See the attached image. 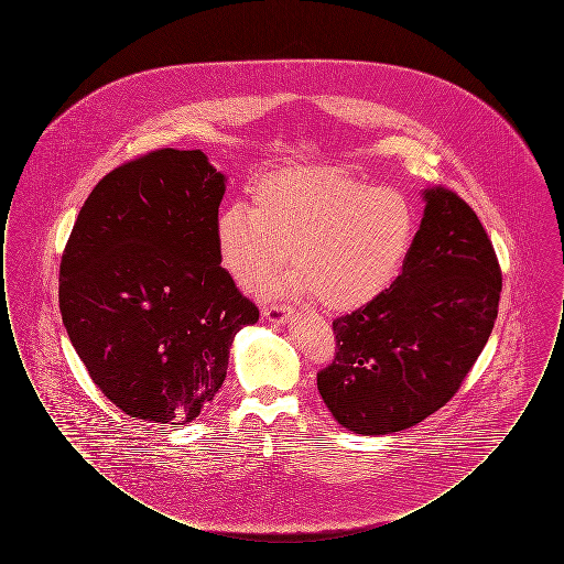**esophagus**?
Wrapping results in <instances>:
<instances>
[{"mask_svg":"<svg viewBox=\"0 0 564 564\" xmlns=\"http://www.w3.org/2000/svg\"><path fill=\"white\" fill-rule=\"evenodd\" d=\"M262 315H264L269 322L285 323L290 319V306L272 302V304H267V306L262 308Z\"/></svg>","mask_w":564,"mask_h":564,"instance_id":"esophagus-1","label":"esophagus"}]
</instances>
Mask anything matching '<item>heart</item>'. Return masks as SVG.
I'll return each mask as SVG.
<instances>
[{"instance_id": "b5f03b06", "label": "heart", "mask_w": 564, "mask_h": 564, "mask_svg": "<svg viewBox=\"0 0 564 564\" xmlns=\"http://www.w3.org/2000/svg\"><path fill=\"white\" fill-rule=\"evenodd\" d=\"M414 237L402 192L372 188L340 166H295L264 175L241 203L215 217L221 267L251 288L279 267L288 288L332 313L357 311L400 276Z\"/></svg>"}]
</instances>
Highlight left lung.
Segmentation results:
<instances>
[{
    "mask_svg": "<svg viewBox=\"0 0 564 564\" xmlns=\"http://www.w3.org/2000/svg\"><path fill=\"white\" fill-rule=\"evenodd\" d=\"M398 281L332 323L334 361L317 372L334 419L361 435L408 430L451 402L492 332L501 267L476 212L427 188Z\"/></svg>",
    "mask_w": 564,
    "mask_h": 564,
    "instance_id": "obj_1",
    "label": "left lung"
}]
</instances>
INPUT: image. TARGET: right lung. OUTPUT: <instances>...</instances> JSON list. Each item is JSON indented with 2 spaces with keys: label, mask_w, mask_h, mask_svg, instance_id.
<instances>
[{
  "label": "right lung",
  "mask_w": 564,
  "mask_h": 564,
  "mask_svg": "<svg viewBox=\"0 0 564 564\" xmlns=\"http://www.w3.org/2000/svg\"><path fill=\"white\" fill-rule=\"evenodd\" d=\"M224 189L200 150L148 152L93 188L65 245V329L93 382L133 419L194 421L224 384L237 332L260 317L217 256Z\"/></svg>",
  "instance_id": "1"
}]
</instances>
